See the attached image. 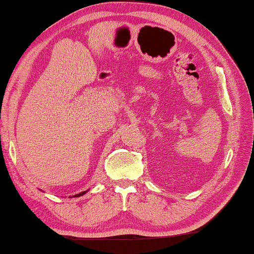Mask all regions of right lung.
<instances>
[{
  "mask_svg": "<svg viewBox=\"0 0 254 254\" xmlns=\"http://www.w3.org/2000/svg\"><path fill=\"white\" fill-rule=\"evenodd\" d=\"M87 192V191H83V192H80V193H78V194H75L74 195V197H78V196H82V195H84V194Z\"/></svg>",
  "mask_w": 254,
  "mask_h": 254,
  "instance_id": "right-lung-1",
  "label": "right lung"
}]
</instances>
